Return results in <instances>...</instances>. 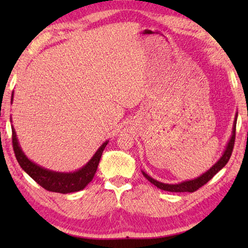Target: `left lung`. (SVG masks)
<instances>
[{"label":"left lung","mask_w":248,"mask_h":248,"mask_svg":"<svg viewBox=\"0 0 248 248\" xmlns=\"http://www.w3.org/2000/svg\"><path fill=\"white\" fill-rule=\"evenodd\" d=\"M236 119H237V112H236V115H235L232 137H231L229 143H228V145H226V149L224 151L223 155H222L221 158L211 167V169L205 171L204 174L199 176V177L191 179V180H186V182H183L179 184H164V183H161V182H157V180H155L154 178L151 177V176L144 173L143 170H142V174H143L144 177L148 179L150 183H152L154 186H156L157 188H159V189H162V190L170 191V192H194L196 190H198L200 187H202L204 184H207L209 180L217 173V171H220L222 169H223V167L226 165V163L229 162L231 155H232V152H233V148H234L235 131H236Z\"/></svg>","instance_id":"left-lung-1"}]
</instances>
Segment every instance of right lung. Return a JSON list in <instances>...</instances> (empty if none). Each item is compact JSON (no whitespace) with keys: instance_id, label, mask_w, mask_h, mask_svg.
Here are the masks:
<instances>
[{"instance_id":"add662e5","label":"right lung","mask_w":248,"mask_h":248,"mask_svg":"<svg viewBox=\"0 0 248 248\" xmlns=\"http://www.w3.org/2000/svg\"><path fill=\"white\" fill-rule=\"evenodd\" d=\"M13 100V95H12ZM12 142H13V149L16 159H17L20 167L35 180L37 184H39L41 187L46 190L52 192H60V194H69V192L79 191L85 188L89 185L92 179L94 178V175L97 170V166L99 159L102 157L103 151L106 148L108 141L104 142L100 145V148L96 151L94 156L92 157L86 165H84L82 169L75 170L73 173H59V171L49 170L44 169L39 165L31 162L20 149L17 137H16L15 129L12 125Z\"/></svg>"}]
</instances>
